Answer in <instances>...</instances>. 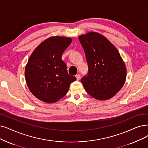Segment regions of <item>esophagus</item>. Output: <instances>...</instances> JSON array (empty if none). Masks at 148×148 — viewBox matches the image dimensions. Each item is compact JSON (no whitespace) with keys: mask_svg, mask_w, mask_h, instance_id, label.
<instances>
[{"mask_svg":"<svg viewBox=\"0 0 148 148\" xmlns=\"http://www.w3.org/2000/svg\"><path fill=\"white\" fill-rule=\"evenodd\" d=\"M75 77H76V80L79 81V80L80 79V78H81V75H80L79 74H78V75H76L75 76Z\"/></svg>","mask_w":148,"mask_h":148,"instance_id":"esophagus-1","label":"esophagus"}]
</instances>
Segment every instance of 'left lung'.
Segmentation results:
<instances>
[{"label":"left lung","mask_w":148,"mask_h":148,"mask_svg":"<svg viewBox=\"0 0 148 148\" xmlns=\"http://www.w3.org/2000/svg\"><path fill=\"white\" fill-rule=\"evenodd\" d=\"M88 73L81 79L86 92L98 100L113 97L125 84L126 68L116 47L101 34L89 32L78 37Z\"/></svg>","instance_id":"1"}]
</instances>
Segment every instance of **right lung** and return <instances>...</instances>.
Here are the masks:
<instances>
[{
	"label": "right lung",
	"instance_id": "1",
	"mask_svg": "<svg viewBox=\"0 0 148 148\" xmlns=\"http://www.w3.org/2000/svg\"><path fill=\"white\" fill-rule=\"evenodd\" d=\"M72 38L53 36L39 45L29 57L25 70L29 90L44 102L58 101L66 95L70 84L76 78L68 73L62 60Z\"/></svg>",
	"mask_w": 148,
	"mask_h": 148
}]
</instances>
